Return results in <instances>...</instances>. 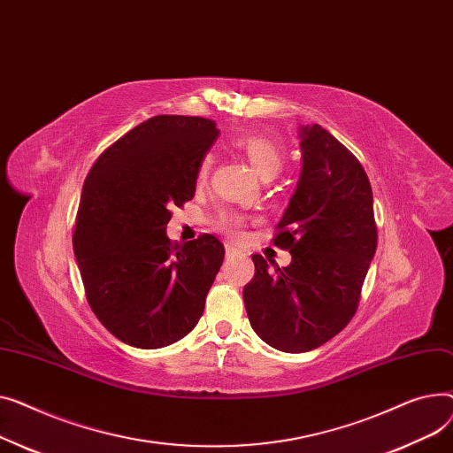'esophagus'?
<instances>
[{
  "instance_id": "esophagus-1",
  "label": "esophagus",
  "mask_w": 453,
  "mask_h": 453,
  "mask_svg": "<svg viewBox=\"0 0 453 453\" xmlns=\"http://www.w3.org/2000/svg\"><path fill=\"white\" fill-rule=\"evenodd\" d=\"M242 252H239L235 247H232V245H226V256L228 257H234V256H239Z\"/></svg>"
}]
</instances>
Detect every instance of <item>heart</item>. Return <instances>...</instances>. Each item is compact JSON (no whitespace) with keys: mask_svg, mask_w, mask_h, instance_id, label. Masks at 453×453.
Here are the masks:
<instances>
[{"mask_svg":"<svg viewBox=\"0 0 453 453\" xmlns=\"http://www.w3.org/2000/svg\"><path fill=\"white\" fill-rule=\"evenodd\" d=\"M232 148H235L239 153H242L247 161L250 163V166L256 170V173L261 179H273L280 173L283 161H285V153L283 148L261 135H252V133H243V135H235L232 139ZM214 165V158L211 155H204L199 163V170H197V177L199 180H204L208 177V172ZM221 226L228 232V234H237L239 228L243 226V218L242 216H225L221 219Z\"/></svg>","mask_w":453,"mask_h":453,"instance_id":"1","label":"heart"}]
</instances>
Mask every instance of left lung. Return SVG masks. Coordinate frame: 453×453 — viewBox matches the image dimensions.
<instances>
[{"mask_svg": "<svg viewBox=\"0 0 453 453\" xmlns=\"http://www.w3.org/2000/svg\"><path fill=\"white\" fill-rule=\"evenodd\" d=\"M302 172L274 245L287 267L252 256L243 288L252 329L283 353L320 348L353 318L377 250L373 192L357 157L322 126H300Z\"/></svg>", "mask_w": 453, "mask_h": 453, "instance_id": "left-lung-1", "label": "left lung"}]
</instances>
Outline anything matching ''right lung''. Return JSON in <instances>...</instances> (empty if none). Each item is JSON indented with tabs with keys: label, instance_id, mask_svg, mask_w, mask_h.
I'll list each match as a JSON object with an SVG mask.
<instances>
[{
	"label": "right lung",
	"instance_id": "add662e5",
	"mask_svg": "<svg viewBox=\"0 0 453 453\" xmlns=\"http://www.w3.org/2000/svg\"><path fill=\"white\" fill-rule=\"evenodd\" d=\"M218 137L210 119L158 115L105 150L86 177L74 257L93 312L131 348H166L203 316L223 243L204 234L173 245L166 225L170 210L194 197Z\"/></svg>",
	"mask_w": 453,
	"mask_h": 453
}]
</instances>
